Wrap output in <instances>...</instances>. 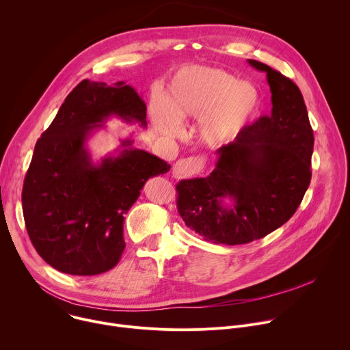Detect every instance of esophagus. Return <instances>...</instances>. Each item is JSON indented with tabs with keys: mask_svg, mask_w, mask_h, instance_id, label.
<instances>
[{
	"mask_svg": "<svg viewBox=\"0 0 350 350\" xmlns=\"http://www.w3.org/2000/svg\"><path fill=\"white\" fill-rule=\"evenodd\" d=\"M205 167V157L197 156V157H187L178 160L174 165L172 174L175 178H187L200 174Z\"/></svg>",
	"mask_w": 350,
	"mask_h": 350,
	"instance_id": "34e87169",
	"label": "esophagus"
}]
</instances>
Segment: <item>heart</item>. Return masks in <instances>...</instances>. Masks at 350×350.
Returning a JSON list of instances; mask_svg holds the SVG:
<instances>
[{
	"label": "heart",
	"instance_id": "obj_1",
	"mask_svg": "<svg viewBox=\"0 0 350 350\" xmlns=\"http://www.w3.org/2000/svg\"><path fill=\"white\" fill-rule=\"evenodd\" d=\"M260 107V92L248 81L221 68L187 67L171 80L165 105L152 109L153 126L165 136H176L180 124L198 120L202 141L209 146L230 142Z\"/></svg>",
	"mask_w": 350,
	"mask_h": 350
}]
</instances>
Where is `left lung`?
Segmentation results:
<instances>
[{
    "mask_svg": "<svg viewBox=\"0 0 350 350\" xmlns=\"http://www.w3.org/2000/svg\"><path fill=\"white\" fill-rule=\"evenodd\" d=\"M271 110L217 150L206 178L176 185L178 213L186 226L215 244H247L284 225L297 211L312 178L313 129L299 88L258 60Z\"/></svg>",
    "mask_w": 350,
    "mask_h": 350,
    "instance_id": "8db88e82",
    "label": "left lung"
}]
</instances>
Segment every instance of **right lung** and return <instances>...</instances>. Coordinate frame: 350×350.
<instances>
[{
    "instance_id": "1",
    "label": "right lung",
    "mask_w": 350,
    "mask_h": 350,
    "mask_svg": "<svg viewBox=\"0 0 350 350\" xmlns=\"http://www.w3.org/2000/svg\"><path fill=\"white\" fill-rule=\"evenodd\" d=\"M146 124V103L124 81H81L37 141L22 206L29 237L53 269L94 275L113 269L125 248L124 214L146 180L171 165L121 141L116 154L94 163L88 137L110 117Z\"/></svg>"
}]
</instances>
